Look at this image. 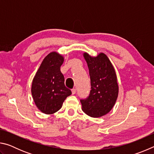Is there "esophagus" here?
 Segmentation results:
<instances>
[{
    "instance_id": "34e87169",
    "label": "esophagus",
    "mask_w": 154,
    "mask_h": 154,
    "mask_svg": "<svg viewBox=\"0 0 154 154\" xmlns=\"http://www.w3.org/2000/svg\"><path fill=\"white\" fill-rule=\"evenodd\" d=\"M72 94H75V93H76V91H77V90L75 89V88H73V89H72Z\"/></svg>"
}]
</instances>
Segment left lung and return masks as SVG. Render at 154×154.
I'll use <instances>...</instances> for the list:
<instances>
[{"instance_id": "obj_1", "label": "left lung", "mask_w": 154, "mask_h": 154, "mask_svg": "<svg viewBox=\"0 0 154 154\" xmlns=\"http://www.w3.org/2000/svg\"><path fill=\"white\" fill-rule=\"evenodd\" d=\"M83 57L89 69L91 90L88 98L80 100L82 110L92 118H100L111 110L118 98L119 87L116 73L105 54L92 57L84 53Z\"/></svg>"}]
</instances>
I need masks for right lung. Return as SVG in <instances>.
<instances>
[{
  "label": "right lung",
  "instance_id": "add662e5",
  "mask_svg": "<svg viewBox=\"0 0 154 154\" xmlns=\"http://www.w3.org/2000/svg\"><path fill=\"white\" fill-rule=\"evenodd\" d=\"M64 57L56 51L43 59L31 88L33 100L37 108L45 114H53L61 109L67 96L72 94L64 85V75L60 71Z\"/></svg>",
  "mask_w": 154,
  "mask_h": 154
}]
</instances>
